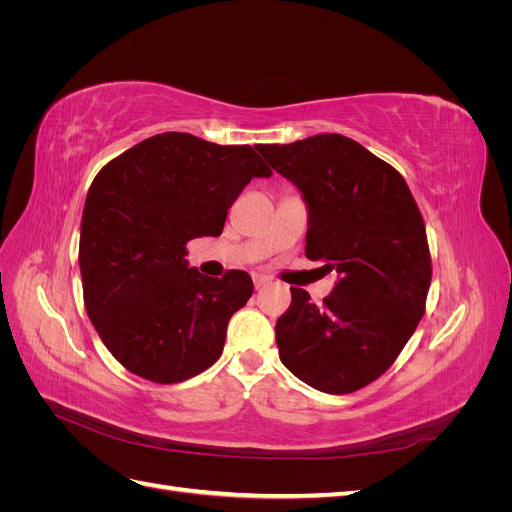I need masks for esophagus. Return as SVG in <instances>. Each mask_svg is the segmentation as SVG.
I'll use <instances>...</instances> for the list:
<instances>
[{
  "mask_svg": "<svg viewBox=\"0 0 512 512\" xmlns=\"http://www.w3.org/2000/svg\"><path fill=\"white\" fill-rule=\"evenodd\" d=\"M269 284V277H262V275H254V288L256 290H260V288H265Z\"/></svg>",
  "mask_w": 512,
  "mask_h": 512,
  "instance_id": "34e87169",
  "label": "esophagus"
}]
</instances>
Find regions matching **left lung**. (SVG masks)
Wrapping results in <instances>:
<instances>
[{"instance_id": "obj_1", "label": "left lung", "mask_w": 512, "mask_h": 512, "mask_svg": "<svg viewBox=\"0 0 512 512\" xmlns=\"http://www.w3.org/2000/svg\"><path fill=\"white\" fill-rule=\"evenodd\" d=\"M303 192L305 256L342 275L320 305L290 288L275 324L282 363L314 389L346 395L389 369L425 314L431 254L423 215L397 170L342 134L258 149Z\"/></svg>"}]
</instances>
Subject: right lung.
Masks as SVG:
<instances>
[{
	"mask_svg": "<svg viewBox=\"0 0 512 512\" xmlns=\"http://www.w3.org/2000/svg\"><path fill=\"white\" fill-rule=\"evenodd\" d=\"M271 168L250 145L164 132L108 162L87 192L79 265L87 316L132 374L194 378L220 359L230 316L252 297L245 271L188 267V241L220 237L228 209Z\"/></svg>",
	"mask_w": 512,
	"mask_h": 512,
	"instance_id": "1",
	"label": "right lung"
}]
</instances>
